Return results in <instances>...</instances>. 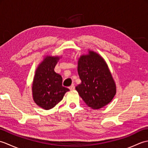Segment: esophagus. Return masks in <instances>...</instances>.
<instances>
[{
    "mask_svg": "<svg viewBox=\"0 0 148 148\" xmlns=\"http://www.w3.org/2000/svg\"><path fill=\"white\" fill-rule=\"evenodd\" d=\"M69 89H70L71 90H74L75 89V86L74 84H72V85L69 87Z\"/></svg>",
    "mask_w": 148,
    "mask_h": 148,
    "instance_id": "obj_1",
    "label": "esophagus"
}]
</instances>
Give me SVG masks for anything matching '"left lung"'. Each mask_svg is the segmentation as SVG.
<instances>
[{
  "mask_svg": "<svg viewBox=\"0 0 148 148\" xmlns=\"http://www.w3.org/2000/svg\"><path fill=\"white\" fill-rule=\"evenodd\" d=\"M77 64L81 83L76 90L86 105L99 109L111 102L116 93V84L102 56L89 51L88 54L80 56Z\"/></svg>",
  "mask_w": 148,
  "mask_h": 148,
  "instance_id": "left-lung-1",
  "label": "left lung"
}]
</instances>
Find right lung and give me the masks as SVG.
<instances>
[{"label":"right lung","instance_id":"right-lung-1","mask_svg":"<svg viewBox=\"0 0 148 148\" xmlns=\"http://www.w3.org/2000/svg\"><path fill=\"white\" fill-rule=\"evenodd\" d=\"M59 56H46L37 67L32 83L34 102L40 108L49 110L62 100L69 89L62 86V77L54 71Z\"/></svg>","mask_w":148,"mask_h":148}]
</instances>
